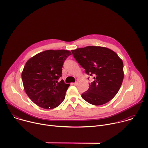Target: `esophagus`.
Listing matches in <instances>:
<instances>
[{
	"mask_svg": "<svg viewBox=\"0 0 148 148\" xmlns=\"http://www.w3.org/2000/svg\"><path fill=\"white\" fill-rule=\"evenodd\" d=\"M73 84L74 86H77L78 85V82H74Z\"/></svg>",
	"mask_w": 148,
	"mask_h": 148,
	"instance_id": "34e87169",
	"label": "esophagus"
}]
</instances>
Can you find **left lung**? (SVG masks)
Masks as SVG:
<instances>
[{
    "mask_svg": "<svg viewBox=\"0 0 148 148\" xmlns=\"http://www.w3.org/2000/svg\"><path fill=\"white\" fill-rule=\"evenodd\" d=\"M73 55L86 73L94 76L90 88L81 97L94 105L111 101L118 93L123 81V64L112 50L100 46H87L71 50Z\"/></svg>",
    "mask_w": 148,
    "mask_h": 148,
    "instance_id": "left-lung-1",
    "label": "left lung"
}]
</instances>
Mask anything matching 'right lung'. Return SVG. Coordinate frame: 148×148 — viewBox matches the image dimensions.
I'll return each instance as SVG.
<instances>
[{
	"instance_id": "1",
	"label": "right lung",
	"mask_w": 148,
	"mask_h": 148,
	"mask_svg": "<svg viewBox=\"0 0 148 148\" xmlns=\"http://www.w3.org/2000/svg\"><path fill=\"white\" fill-rule=\"evenodd\" d=\"M71 55L69 50H48L30 58L22 73L25 91L38 107L47 110L57 107L64 101L70 84L63 80L62 67Z\"/></svg>"
}]
</instances>
